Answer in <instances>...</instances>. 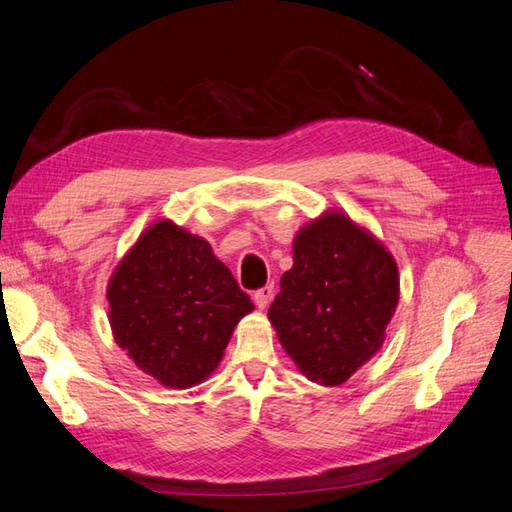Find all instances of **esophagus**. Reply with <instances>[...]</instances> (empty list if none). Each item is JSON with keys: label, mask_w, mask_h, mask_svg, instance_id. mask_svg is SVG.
<instances>
[{"label": "esophagus", "mask_w": 512, "mask_h": 512, "mask_svg": "<svg viewBox=\"0 0 512 512\" xmlns=\"http://www.w3.org/2000/svg\"><path fill=\"white\" fill-rule=\"evenodd\" d=\"M252 299H254V303H256L260 309L269 307V303H271V299H273V286L267 284V286L258 288V290L252 294Z\"/></svg>", "instance_id": "34e87169"}]
</instances>
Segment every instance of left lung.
I'll return each mask as SVG.
<instances>
[{
  "instance_id": "8db88e82",
  "label": "left lung",
  "mask_w": 512,
  "mask_h": 512,
  "mask_svg": "<svg viewBox=\"0 0 512 512\" xmlns=\"http://www.w3.org/2000/svg\"><path fill=\"white\" fill-rule=\"evenodd\" d=\"M399 303L393 254L344 211H324L294 235L269 322L301 374L344 384L384 344Z\"/></svg>"
}]
</instances>
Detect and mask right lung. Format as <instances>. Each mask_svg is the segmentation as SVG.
<instances>
[{"label": "right lung", "mask_w": 512, "mask_h": 512, "mask_svg": "<svg viewBox=\"0 0 512 512\" xmlns=\"http://www.w3.org/2000/svg\"><path fill=\"white\" fill-rule=\"evenodd\" d=\"M106 301L119 348L166 389L205 382L254 309L209 241L166 218L119 260Z\"/></svg>", "instance_id": "1"}]
</instances>
